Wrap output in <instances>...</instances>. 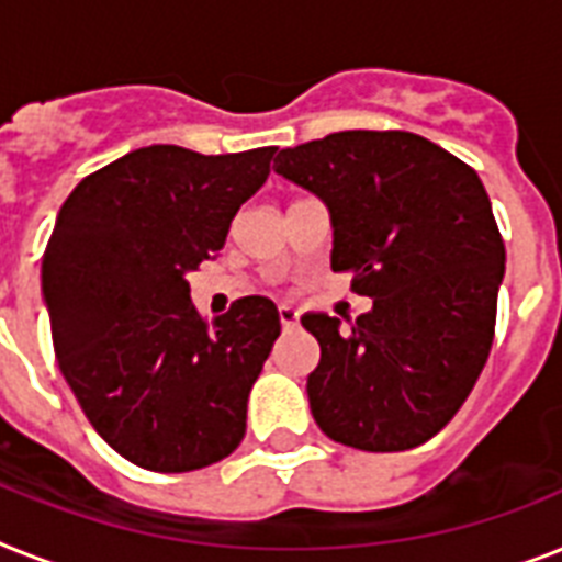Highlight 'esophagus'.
<instances>
[{"label": "esophagus", "mask_w": 562, "mask_h": 562, "mask_svg": "<svg viewBox=\"0 0 562 562\" xmlns=\"http://www.w3.org/2000/svg\"><path fill=\"white\" fill-rule=\"evenodd\" d=\"M278 318H281V327H284V330H292V327L299 324V310L290 307V304H281V307H278Z\"/></svg>", "instance_id": "1"}]
</instances>
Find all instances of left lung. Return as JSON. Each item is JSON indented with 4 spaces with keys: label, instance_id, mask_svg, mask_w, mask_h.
<instances>
[{
    "label": "left lung",
    "instance_id": "1",
    "mask_svg": "<svg viewBox=\"0 0 562 562\" xmlns=\"http://www.w3.org/2000/svg\"><path fill=\"white\" fill-rule=\"evenodd\" d=\"M281 178L333 217V272L373 299L356 322L301 315L322 361L307 379L330 439L391 453L453 419L494 341L505 247L476 171L411 132H336L284 148Z\"/></svg>",
    "mask_w": 562,
    "mask_h": 562
}]
</instances>
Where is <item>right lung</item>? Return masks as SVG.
I'll use <instances>...</instances> for the list:
<instances>
[{
  "label": "right lung",
  "instance_id": "right-lung-1",
  "mask_svg": "<svg viewBox=\"0 0 562 562\" xmlns=\"http://www.w3.org/2000/svg\"><path fill=\"white\" fill-rule=\"evenodd\" d=\"M276 146H146L77 183L42 258L54 353L88 422L134 465L183 474L229 457L281 318L247 295L206 324L187 276L224 249Z\"/></svg>",
  "mask_w": 562,
  "mask_h": 562
}]
</instances>
